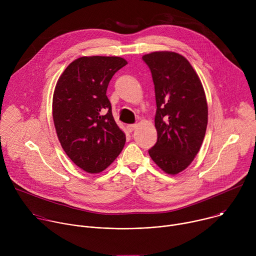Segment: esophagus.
<instances>
[{"label":"esophagus","mask_w":256,"mask_h":256,"mask_svg":"<svg viewBox=\"0 0 256 256\" xmlns=\"http://www.w3.org/2000/svg\"><path fill=\"white\" fill-rule=\"evenodd\" d=\"M136 126H136V124H128V126H126V128H128V130L130 132H132Z\"/></svg>","instance_id":"34e87169"}]
</instances>
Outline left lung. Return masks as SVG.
Returning a JSON list of instances; mask_svg holds the SVG:
<instances>
[{
  "label": "left lung",
  "instance_id": "8db88e82",
  "mask_svg": "<svg viewBox=\"0 0 256 256\" xmlns=\"http://www.w3.org/2000/svg\"><path fill=\"white\" fill-rule=\"evenodd\" d=\"M154 86L157 142L149 150L152 160L166 173L177 174L194 159L208 124L204 91L190 62L179 54H144Z\"/></svg>",
  "mask_w": 256,
  "mask_h": 256
}]
</instances>
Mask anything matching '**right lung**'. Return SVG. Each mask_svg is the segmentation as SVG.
<instances>
[{
	"instance_id": "obj_1",
	"label": "right lung",
	"mask_w": 256,
	"mask_h": 256,
	"mask_svg": "<svg viewBox=\"0 0 256 256\" xmlns=\"http://www.w3.org/2000/svg\"><path fill=\"white\" fill-rule=\"evenodd\" d=\"M126 64L118 56H82L56 83L52 118L58 138L68 158L86 172L103 171L124 149L126 134L114 118L106 91Z\"/></svg>"
}]
</instances>
